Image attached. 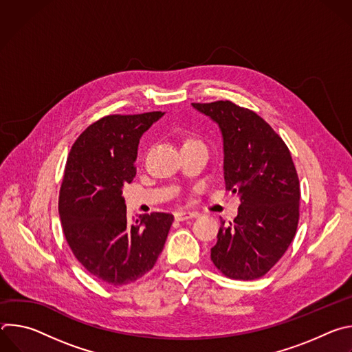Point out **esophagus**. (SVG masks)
Segmentation results:
<instances>
[{"label":"esophagus","instance_id":"obj_1","mask_svg":"<svg viewBox=\"0 0 352 352\" xmlns=\"http://www.w3.org/2000/svg\"><path fill=\"white\" fill-rule=\"evenodd\" d=\"M197 216L199 214L196 212H181V210H178V212L174 213V217H175L177 221H184L186 219H195Z\"/></svg>","mask_w":352,"mask_h":352}]
</instances>
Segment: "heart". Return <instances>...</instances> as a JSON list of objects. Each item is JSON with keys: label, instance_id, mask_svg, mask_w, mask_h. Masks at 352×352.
<instances>
[{"label": "heart", "instance_id": "b5f03b06", "mask_svg": "<svg viewBox=\"0 0 352 352\" xmlns=\"http://www.w3.org/2000/svg\"><path fill=\"white\" fill-rule=\"evenodd\" d=\"M190 143H202V142H200V140L196 139V138H193V136H186V138L184 139V144H190Z\"/></svg>", "mask_w": 352, "mask_h": 352}]
</instances>
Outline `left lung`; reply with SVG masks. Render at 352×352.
<instances>
[{"label": "left lung", "instance_id": "obj_1", "mask_svg": "<svg viewBox=\"0 0 352 352\" xmlns=\"http://www.w3.org/2000/svg\"><path fill=\"white\" fill-rule=\"evenodd\" d=\"M192 106L219 125L226 188L241 196L234 223L221 220L210 258L230 278H259L281 259L296 232L300 190L291 153L252 110L230 100Z\"/></svg>", "mask_w": 352, "mask_h": 352}]
</instances>
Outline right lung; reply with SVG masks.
Instances as JSON below:
<instances>
[{"label": "right lung", "instance_id": "add662e5", "mask_svg": "<svg viewBox=\"0 0 352 352\" xmlns=\"http://www.w3.org/2000/svg\"><path fill=\"white\" fill-rule=\"evenodd\" d=\"M163 116L100 118L68 155L58 200L64 235L79 263L110 285L133 283L152 270L174 221L170 213H152L129 224L122 196V186L136 174L140 136Z\"/></svg>", "mask_w": 352, "mask_h": 352}]
</instances>
